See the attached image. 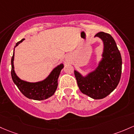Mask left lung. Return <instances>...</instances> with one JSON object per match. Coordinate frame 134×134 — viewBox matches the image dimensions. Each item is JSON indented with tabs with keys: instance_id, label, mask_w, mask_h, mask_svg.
<instances>
[{
	"instance_id": "left-lung-1",
	"label": "left lung",
	"mask_w": 134,
	"mask_h": 134,
	"mask_svg": "<svg viewBox=\"0 0 134 134\" xmlns=\"http://www.w3.org/2000/svg\"><path fill=\"white\" fill-rule=\"evenodd\" d=\"M95 37L102 39L103 58L97 69L86 77L74 70L79 88L82 93L94 99H101L116 88L121 74L122 60L115 41L108 33L100 32Z\"/></svg>"
}]
</instances>
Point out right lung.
Returning a JSON list of instances; mask_svg holds the SVG:
<instances>
[{"label":"right lung","mask_w":134,"mask_h":134,"mask_svg":"<svg viewBox=\"0 0 134 134\" xmlns=\"http://www.w3.org/2000/svg\"><path fill=\"white\" fill-rule=\"evenodd\" d=\"M24 39L18 42L16 44L17 46L20 42H23ZM14 47V48H15ZM14 53L11 58V77L14 84L17 86L20 92L26 97L30 99L36 100H42L50 97L55 92L58 86V78L61 70L62 69L64 65L60 64L55 69L53 70L49 76L42 81L37 83H29L21 80L16 75L14 70Z\"/></svg>","instance_id":"obj_1"}]
</instances>
